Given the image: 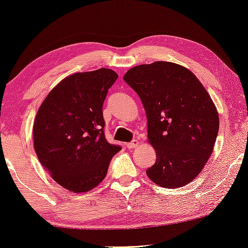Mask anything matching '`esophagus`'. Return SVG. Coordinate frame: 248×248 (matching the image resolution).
I'll use <instances>...</instances> for the list:
<instances>
[{"mask_svg": "<svg viewBox=\"0 0 248 248\" xmlns=\"http://www.w3.org/2000/svg\"><path fill=\"white\" fill-rule=\"evenodd\" d=\"M137 146H139V140H133L132 141H129V143L126 144V147L129 149L135 148V147H137Z\"/></svg>", "mask_w": 248, "mask_h": 248, "instance_id": "34e87169", "label": "esophagus"}]
</instances>
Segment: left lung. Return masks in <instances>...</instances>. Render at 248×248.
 <instances>
[{
	"label": "left lung",
	"instance_id": "obj_1",
	"mask_svg": "<svg viewBox=\"0 0 248 248\" xmlns=\"http://www.w3.org/2000/svg\"><path fill=\"white\" fill-rule=\"evenodd\" d=\"M124 81L141 100L156 162L146 173L164 188L190 184L212 154L218 114L208 91L188 69L168 62L140 64Z\"/></svg>",
	"mask_w": 248,
	"mask_h": 248
}]
</instances>
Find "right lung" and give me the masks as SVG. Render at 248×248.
Wrapping results in <instances>:
<instances>
[{"mask_svg":"<svg viewBox=\"0 0 248 248\" xmlns=\"http://www.w3.org/2000/svg\"><path fill=\"white\" fill-rule=\"evenodd\" d=\"M117 78L105 68L69 76L49 92L36 114V155L52 179L72 192L90 191L99 185L122 149L105 139L102 112Z\"/></svg>","mask_w":248,"mask_h":248,"instance_id":"right-lung-1","label":"right lung"}]
</instances>
